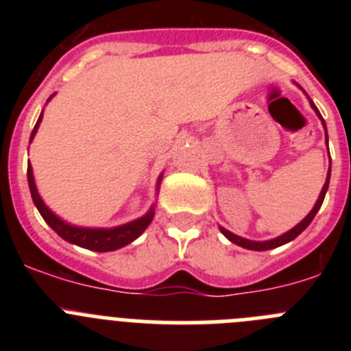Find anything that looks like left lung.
<instances>
[{
    "instance_id": "8db88e82",
    "label": "left lung",
    "mask_w": 351,
    "mask_h": 351,
    "mask_svg": "<svg viewBox=\"0 0 351 351\" xmlns=\"http://www.w3.org/2000/svg\"><path fill=\"white\" fill-rule=\"evenodd\" d=\"M309 104H311V107L315 108L316 116H318V117H320V119H322V125H324V128H325V137H327V126H325L324 117H322V114L318 112V108H316V105L313 104L311 100H309ZM327 142H328V137H327ZM328 181H330V169H328V172H327V181H325L324 188H322V191H320V197H318V200H316V204H315V207H313V209H311V213H309L308 216H306V218H304L302 221L299 223V225H295V226H293V228H291V230H288L287 234L280 235V237L271 239V241H250V239L239 237V235H235V234H232V232L225 230L223 226H219V230H221V234L225 235V237L228 239L230 243L237 244V246H241V247H246V250L267 251V250H274V247H278V246H283V244H287V243H290V241H293V239H295L299 234H302V232L306 230V228H308L309 223L313 221V218H315L316 213L320 210L322 204H324L325 193H327V188H328Z\"/></svg>"
}]
</instances>
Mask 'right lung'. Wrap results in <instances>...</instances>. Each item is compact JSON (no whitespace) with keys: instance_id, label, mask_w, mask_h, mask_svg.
<instances>
[{"instance_id":"add662e5","label":"right lung","mask_w":351,"mask_h":351,"mask_svg":"<svg viewBox=\"0 0 351 351\" xmlns=\"http://www.w3.org/2000/svg\"><path fill=\"white\" fill-rule=\"evenodd\" d=\"M51 98H49V100H51ZM42 117L43 110L42 114H40L38 121H36L35 128L31 132L29 142L35 137L36 130H38L40 123H42ZM160 181L161 179H158V184H160ZM27 184H29L31 197H33V202H35L36 209H38V213L42 214V218L47 221V225L51 226L52 230L60 235V237H63L64 241H68V243L77 244V246L86 247V250L100 251V253H104V251L119 250V247L133 243V241L147 228L149 223L153 221L154 218V206H151V209H149L142 218L126 223V225L114 226V228H86V226H73L70 225V223L63 221L61 218H58V216L43 204L42 197H40L38 190H36L35 178H33V169H31L29 163H27Z\"/></svg>"}]
</instances>
